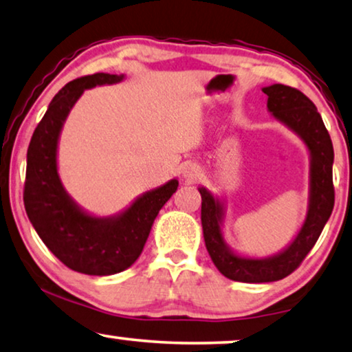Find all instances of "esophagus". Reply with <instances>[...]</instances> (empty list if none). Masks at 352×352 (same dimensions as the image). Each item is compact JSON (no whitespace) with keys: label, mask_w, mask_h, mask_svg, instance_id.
<instances>
[{"label":"esophagus","mask_w":352,"mask_h":352,"mask_svg":"<svg viewBox=\"0 0 352 352\" xmlns=\"http://www.w3.org/2000/svg\"><path fill=\"white\" fill-rule=\"evenodd\" d=\"M182 176L186 177L187 181H195L198 176H200V168L197 165H192L188 164L184 166V171H182Z\"/></svg>","instance_id":"1"}]
</instances>
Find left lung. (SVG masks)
Listing matches in <instances>:
<instances>
[{
	"label": "left lung",
	"instance_id": "obj_1",
	"mask_svg": "<svg viewBox=\"0 0 352 352\" xmlns=\"http://www.w3.org/2000/svg\"><path fill=\"white\" fill-rule=\"evenodd\" d=\"M262 91L268 96L267 108L272 116L292 130L309 152L308 211L298 233L281 252L268 257L239 256L223 238V201L208 188L198 187L203 238L211 261L223 276L241 283H273L289 276L318 241L335 203L333 146L313 101L300 90L283 84L268 85Z\"/></svg>",
	"mask_w": 352,
	"mask_h": 352
}]
</instances>
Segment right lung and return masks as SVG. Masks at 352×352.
Instances as JSON below:
<instances>
[{"label": "right lung", "mask_w": 352, "mask_h": 352, "mask_svg": "<svg viewBox=\"0 0 352 352\" xmlns=\"http://www.w3.org/2000/svg\"><path fill=\"white\" fill-rule=\"evenodd\" d=\"M124 74L96 73L74 79L54 96L30 141L23 203L34 230L50 252L74 272L109 276L131 267L157 214L177 190V179L144 192L114 216H94L65 190L58 175V140L65 120L84 90L124 80Z\"/></svg>", "instance_id": "add662e5"}]
</instances>
